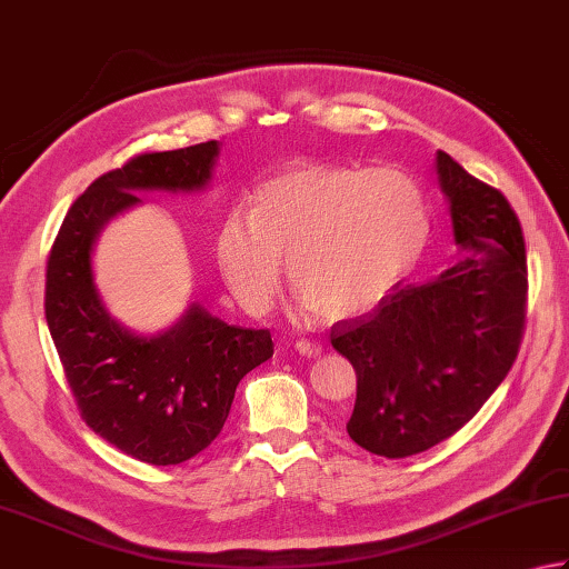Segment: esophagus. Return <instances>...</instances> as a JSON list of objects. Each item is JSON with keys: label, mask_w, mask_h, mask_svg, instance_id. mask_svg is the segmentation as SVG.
<instances>
[{"label": "esophagus", "mask_w": 569, "mask_h": 569, "mask_svg": "<svg viewBox=\"0 0 569 569\" xmlns=\"http://www.w3.org/2000/svg\"><path fill=\"white\" fill-rule=\"evenodd\" d=\"M296 350H298V353H301V356L316 358V356L323 353V346L316 343V340H306V338H301V340H296Z\"/></svg>", "instance_id": "obj_1"}]
</instances>
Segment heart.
<instances>
[{
	"instance_id": "1",
	"label": "heart",
	"mask_w": 569,
	"mask_h": 569,
	"mask_svg": "<svg viewBox=\"0 0 569 569\" xmlns=\"http://www.w3.org/2000/svg\"><path fill=\"white\" fill-rule=\"evenodd\" d=\"M428 236L426 191L406 169L298 161L258 186L251 213L226 216L216 261L253 316L271 308L286 258L306 311L348 320L406 281Z\"/></svg>"
}]
</instances>
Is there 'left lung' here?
<instances>
[{"mask_svg":"<svg viewBox=\"0 0 569 569\" xmlns=\"http://www.w3.org/2000/svg\"><path fill=\"white\" fill-rule=\"evenodd\" d=\"M438 179L465 256L330 328L358 378L348 436L388 460L418 456L472 420L518 358L528 318V256L512 206L446 151Z\"/></svg>","mask_w":569,"mask_h":569,"instance_id":"left-lung-1","label":"left lung"}]
</instances>
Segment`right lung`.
I'll return each mask as SVG.
<instances>
[{"mask_svg": "<svg viewBox=\"0 0 569 569\" xmlns=\"http://www.w3.org/2000/svg\"><path fill=\"white\" fill-rule=\"evenodd\" d=\"M219 143L151 151L111 169L71 203L47 261L44 313L79 416L149 465H179L219 438L239 380L273 356L268 328L229 326L191 306L167 333L141 338L113 320L94 286L91 246L139 203L133 191H193L211 179Z\"/></svg>", "mask_w": 569, "mask_h": 569, "instance_id": "add662e5", "label": "right lung"}]
</instances>
